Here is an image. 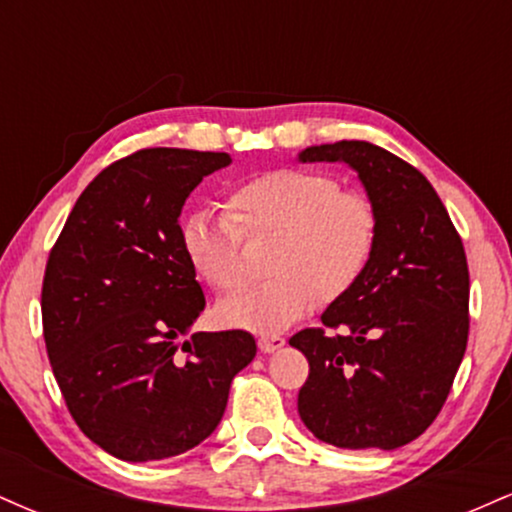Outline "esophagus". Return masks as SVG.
Returning a JSON list of instances; mask_svg holds the SVG:
<instances>
[{"instance_id":"esophagus-1","label":"esophagus","mask_w":512,"mask_h":512,"mask_svg":"<svg viewBox=\"0 0 512 512\" xmlns=\"http://www.w3.org/2000/svg\"><path fill=\"white\" fill-rule=\"evenodd\" d=\"M284 344L286 339L279 337V334H262V337L257 339V346H260L262 354H274V351L281 349Z\"/></svg>"}]
</instances>
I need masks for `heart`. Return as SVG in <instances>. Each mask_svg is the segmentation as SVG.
Wrapping results in <instances>:
<instances>
[{
	"label": "heart",
	"mask_w": 512,
	"mask_h": 512,
	"mask_svg": "<svg viewBox=\"0 0 512 512\" xmlns=\"http://www.w3.org/2000/svg\"><path fill=\"white\" fill-rule=\"evenodd\" d=\"M228 214L199 209L180 221V248L214 291L243 284V236H274L262 284L221 303L226 325L252 332L289 327L317 303L349 293L378 248L373 202L342 190L334 175L313 168H276L252 175L226 197Z\"/></svg>",
	"instance_id": "heart-1"
}]
</instances>
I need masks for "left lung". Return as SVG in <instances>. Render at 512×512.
<instances>
[{
  "label": "left lung",
  "instance_id": "1",
  "mask_svg": "<svg viewBox=\"0 0 512 512\" xmlns=\"http://www.w3.org/2000/svg\"><path fill=\"white\" fill-rule=\"evenodd\" d=\"M303 163H349L380 219L361 281L293 334L310 363L298 414L315 438L346 450H395L436 421L469 337L462 238L433 185L368 142L310 146Z\"/></svg>",
  "mask_w": 512,
  "mask_h": 512
}]
</instances>
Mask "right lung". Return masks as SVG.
<instances>
[{"label":"right lung","instance_id":"right-lung-1","mask_svg":"<svg viewBox=\"0 0 512 512\" xmlns=\"http://www.w3.org/2000/svg\"><path fill=\"white\" fill-rule=\"evenodd\" d=\"M219 151L142 149L96 175L52 245L43 337L76 426L127 462L166 460L214 433L257 354L245 330L195 332L204 310L180 211Z\"/></svg>","mask_w":512,"mask_h":512}]
</instances>
